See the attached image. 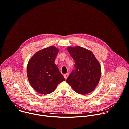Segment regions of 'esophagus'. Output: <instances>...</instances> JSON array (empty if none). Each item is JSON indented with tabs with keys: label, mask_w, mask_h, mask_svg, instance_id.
Masks as SVG:
<instances>
[{
	"label": "esophagus",
	"mask_w": 129,
	"mask_h": 129,
	"mask_svg": "<svg viewBox=\"0 0 129 129\" xmlns=\"http://www.w3.org/2000/svg\"><path fill=\"white\" fill-rule=\"evenodd\" d=\"M68 76H69V74H68V73H67V74H66L64 75V78H65V79H67V78L68 77Z\"/></svg>",
	"instance_id": "esophagus-1"
}]
</instances>
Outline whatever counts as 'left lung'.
I'll list each match as a JSON object with an SVG mask.
<instances>
[{
  "label": "left lung",
  "mask_w": 129,
  "mask_h": 129,
  "mask_svg": "<svg viewBox=\"0 0 129 129\" xmlns=\"http://www.w3.org/2000/svg\"><path fill=\"white\" fill-rule=\"evenodd\" d=\"M67 50L75 62V70L67 79V83L77 93L85 95L92 92L99 82L100 64L90 50L77 46L68 47Z\"/></svg>",
  "instance_id": "left-lung-1"
}]
</instances>
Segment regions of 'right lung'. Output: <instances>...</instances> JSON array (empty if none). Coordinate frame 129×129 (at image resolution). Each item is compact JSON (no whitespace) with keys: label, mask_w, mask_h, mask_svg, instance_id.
<instances>
[{"label":"right lung","mask_w":129,"mask_h":129,"mask_svg":"<svg viewBox=\"0 0 129 129\" xmlns=\"http://www.w3.org/2000/svg\"><path fill=\"white\" fill-rule=\"evenodd\" d=\"M58 52L57 48L51 46L36 52L28 62L27 68L28 80L38 93L50 94L59 83L65 81L54 63Z\"/></svg>","instance_id":"obj_1"}]
</instances>
